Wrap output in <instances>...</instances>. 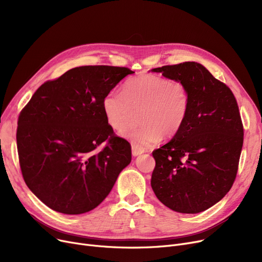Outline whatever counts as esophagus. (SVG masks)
<instances>
[{
    "instance_id": "esophagus-1",
    "label": "esophagus",
    "mask_w": 262,
    "mask_h": 262,
    "mask_svg": "<svg viewBox=\"0 0 262 262\" xmlns=\"http://www.w3.org/2000/svg\"><path fill=\"white\" fill-rule=\"evenodd\" d=\"M144 153V148L140 147V146H137V145H132V154L133 156H139L141 154Z\"/></svg>"
}]
</instances>
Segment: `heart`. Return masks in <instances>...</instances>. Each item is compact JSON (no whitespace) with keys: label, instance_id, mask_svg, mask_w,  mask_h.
Wrapping results in <instances>:
<instances>
[{"label":"heart","instance_id":"b5f03b06","mask_svg":"<svg viewBox=\"0 0 262 262\" xmlns=\"http://www.w3.org/2000/svg\"><path fill=\"white\" fill-rule=\"evenodd\" d=\"M190 105L187 86L155 74H141L127 80L123 93L108 92L102 101V112L108 125L119 130L126 123L133 108L141 107V122L124 127L120 135L137 146L158 142L164 136H174L187 119Z\"/></svg>","mask_w":262,"mask_h":262}]
</instances>
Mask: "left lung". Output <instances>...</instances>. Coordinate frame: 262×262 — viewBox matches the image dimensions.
I'll return each mask as SVG.
<instances>
[{
	"label": "left lung",
	"mask_w": 262,
	"mask_h": 262,
	"mask_svg": "<svg viewBox=\"0 0 262 262\" xmlns=\"http://www.w3.org/2000/svg\"><path fill=\"white\" fill-rule=\"evenodd\" d=\"M183 81L187 119L173 138L155 149L150 186L157 199L181 213H199L221 201L235 181L243 126L231 90L203 64L186 61L150 70Z\"/></svg>",
	"instance_id": "left-lung-1"
}]
</instances>
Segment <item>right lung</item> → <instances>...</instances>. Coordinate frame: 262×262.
Returning <instances> with one entry per match:
<instances>
[{"label": "right lung", "instance_id": "right-lung-1", "mask_svg": "<svg viewBox=\"0 0 262 262\" xmlns=\"http://www.w3.org/2000/svg\"><path fill=\"white\" fill-rule=\"evenodd\" d=\"M133 73L110 66L73 68L41 85L23 108L17 129L22 175L51 209L81 214L98 207L130 163V145L107 124L102 101Z\"/></svg>", "mask_w": 262, "mask_h": 262}]
</instances>
